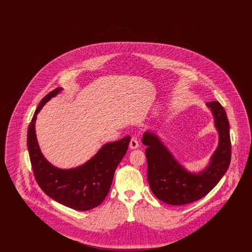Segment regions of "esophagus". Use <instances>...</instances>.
Masks as SVG:
<instances>
[{
	"label": "esophagus",
	"instance_id": "34e87169",
	"mask_svg": "<svg viewBox=\"0 0 252 252\" xmlns=\"http://www.w3.org/2000/svg\"><path fill=\"white\" fill-rule=\"evenodd\" d=\"M129 147L131 149H136V148L139 147V142H138L137 138L132 137L131 139H130V142H129Z\"/></svg>",
	"mask_w": 252,
	"mask_h": 252
}]
</instances>
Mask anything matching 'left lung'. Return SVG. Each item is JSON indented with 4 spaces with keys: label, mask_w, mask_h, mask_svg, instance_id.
<instances>
[{
    "label": "left lung",
    "mask_w": 252,
    "mask_h": 252,
    "mask_svg": "<svg viewBox=\"0 0 252 252\" xmlns=\"http://www.w3.org/2000/svg\"><path fill=\"white\" fill-rule=\"evenodd\" d=\"M207 107L214 115L219 142L209 164L197 174L183 167L156 134L146 131L143 135V144L147 146V180L155 196L164 203L184 205L202 198L228 170L231 144L226 111L218 101L207 103Z\"/></svg>",
    "instance_id": "1"
}]
</instances>
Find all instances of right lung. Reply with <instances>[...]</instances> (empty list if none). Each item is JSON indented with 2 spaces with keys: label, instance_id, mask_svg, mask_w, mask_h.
Returning <instances> with one entry per match:
<instances>
[{
  "label": "right lung",
  "instance_id": "1",
  "mask_svg": "<svg viewBox=\"0 0 252 252\" xmlns=\"http://www.w3.org/2000/svg\"><path fill=\"white\" fill-rule=\"evenodd\" d=\"M57 88L42 98L27 132V147L38 186L51 198L77 211H89L102 203L109 192L114 172L126 153L130 137L104 144L91 159L78 167L60 169L42 155L36 140V115L49 100L58 95Z\"/></svg>",
  "mask_w": 252,
  "mask_h": 252
}]
</instances>
